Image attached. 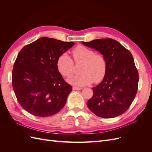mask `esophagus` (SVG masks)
I'll use <instances>...</instances> for the list:
<instances>
[{"instance_id":"34e87169","label":"esophagus","mask_w":152,"mask_h":152,"mask_svg":"<svg viewBox=\"0 0 152 152\" xmlns=\"http://www.w3.org/2000/svg\"><path fill=\"white\" fill-rule=\"evenodd\" d=\"M81 87H73V90H81Z\"/></svg>"}]
</instances>
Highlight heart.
Wrapping results in <instances>:
<instances>
[{"instance_id": "heart-1", "label": "heart", "mask_w": 152, "mask_h": 152, "mask_svg": "<svg viewBox=\"0 0 152 152\" xmlns=\"http://www.w3.org/2000/svg\"><path fill=\"white\" fill-rule=\"evenodd\" d=\"M73 61L80 64V74L68 79L70 84L78 86H84L98 83L102 81L107 70V62L103 54L95 53L93 50L83 45H79L72 50ZM57 68L61 74L66 77H70L73 73L74 65L71 58L66 53L59 56L57 59Z\"/></svg>"}]
</instances>
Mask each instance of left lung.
<instances>
[{
	"label": "left lung",
	"mask_w": 152,
	"mask_h": 152,
	"mask_svg": "<svg viewBox=\"0 0 152 152\" xmlns=\"http://www.w3.org/2000/svg\"><path fill=\"white\" fill-rule=\"evenodd\" d=\"M103 54L107 70L100 84L93 87V96L87 105L92 112L102 118H114L129 108L135 98L139 75L129 50L112 39H99L82 42Z\"/></svg>",
	"instance_id": "left-lung-1"
}]
</instances>
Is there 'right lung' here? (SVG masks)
I'll list each match as a JSON object with an SVG mask.
<instances>
[{
    "label": "right lung",
    "instance_id": "obj_1",
    "mask_svg": "<svg viewBox=\"0 0 152 152\" xmlns=\"http://www.w3.org/2000/svg\"><path fill=\"white\" fill-rule=\"evenodd\" d=\"M74 45L73 42L44 37L26 45L18 54L12 72L16 98L26 111L45 117L64 107L72 87L57 68V59Z\"/></svg>",
    "mask_w": 152,
    "mask_h": 152
}]
</instances>
